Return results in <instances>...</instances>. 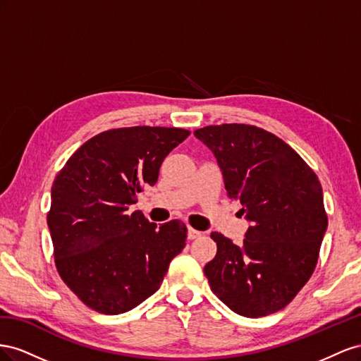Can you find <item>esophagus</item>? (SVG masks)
<instances>
[{
	"instance_id": "34e87169",
	"label": "esophagus",
	"mask_w": 361,
	"mask_h": 361,
	"mask_svg": "<svg viewBox=\"0 0 361 361\" xmlns=\"http://www.w3.org/2000/svg\"><path fill=\"white\" fill-rule=\"evenodd\" d=\"M201 235V233L200 231H197V230H193L192 226H189L188 228V238L190 239V240H193V239H197V238H200Z\"/></svg>"
}]
</instances>
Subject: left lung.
<instances>
[{"mask_svg": "<svg viewBox=\"0 0 361 361\" xmlns=\"http://www.w3.org/2000/svg\"><path fill=\"white\" fill-rule=\"evenodd\" d=\"M218 161L225 190L242 202L250 222L234 245H218L204 266L213 293L234 313L262 317L281 310L312 276L328 226L316 173L286 142L245 123H222L193 133Z\"/></svg>", "mask_w": 361, "mask_h": 361, "instance_id": "8db88e82", "label": "left lung"}]
</instances>
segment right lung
<instances>
[{
    "label": "right lung",
    "instance_id": "add662e5",
    "mask_svg": "<svg viewBox=\"0 0 361 361\" xmlns=\"http://www.w3.org/2000/svg\"><path fill=\"white\" fill-rule=\"evenodd\" d=\"M190 133L131 127L99 133L66 161L51 188L48 228L61 280L92 310L119 314L159 290L186 246L181 221L149 222L130 213L154 186L164 157Z\"/></svg>",
    "mask_w": 361,
    "mask_h": 361
}]
</instances>
